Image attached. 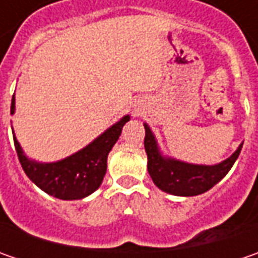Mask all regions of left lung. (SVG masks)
<instances>
[{
	"label": "left lung",
	"mask_w": 258,
	"mask_h": 258,
	"mask_svg": "<svg viewBox=\"0 0 258 258\" xmlns=\"http://www.w3.org/2000/svg\"><path fill=\"white\" fill-rule=\"evenodd\" d=\"M144 144L148 155V172L161 191L171 195L194 197L207 192L215 183L220 182L233 168L234 162L237 161L243 148V144L238 145L237 151L220 164H189L162 154L156 136L149 127V124L144 123Z\"/></svg>",
	"instance_id": "left-lung-1"
}]
</instances>
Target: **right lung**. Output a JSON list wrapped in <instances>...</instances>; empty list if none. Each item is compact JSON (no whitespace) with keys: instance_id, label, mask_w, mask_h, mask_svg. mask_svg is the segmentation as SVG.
Segmentation results:
<instances>
[{"instance_id":"1","label":"right lung","mask_w":258,"mask_h":258,"mask_svg":"<svg viewBox=\"0 0 258 258\" xmlns=\"http://www.w3.org/2000/svg\"><path fill=\"white\" fill-rule=\"evenodd\" d=\"M14 113L15 96H13L11 114ZM129 120L131 116L124 114L85 148L55 162H38L28 158L13 131L15 151L25 175L45 194L64 201L83 200L102 185L107 169V155Z\"/></svg>"}]
</instances>
